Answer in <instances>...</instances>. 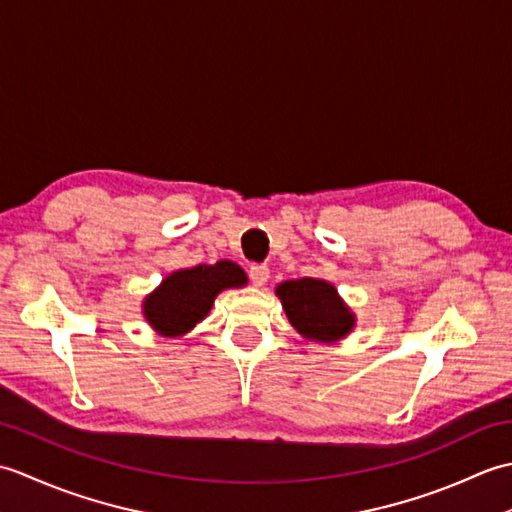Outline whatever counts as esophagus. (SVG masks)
<instances>
[{
    "instance_id": "obj_1",
    "label": "esophagus",
    "mask_w": 512,
    "mask_h": 512,
    "mask_svg": "<svg viewBox=\"0 0 512 512\" xmlns=\"http://www.w3.org/2000/svg\"><path fill=\"white\" fill-rule=\"evenodd\" d=\"M248 275H250V281H253V286L259 288L270 279V268L266 264H253L248 268Z\"/></svg>"
}]
</instances>
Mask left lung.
<instances>
[{"label":"left lung","mask_w":512,"mask_h":512,"mask_svg":"<svg viewBox=\"0 0 512 512\" xmlns=\"http://www.w3.org/2000/svg\"><path fill=\"white\" fill-rule=\"evenodd\" d=\"M286 317L306 341L336 343L356 328V314L325 279L303 277L275 288Z\"/></svg>","instance_id":"1"}]
</instances>
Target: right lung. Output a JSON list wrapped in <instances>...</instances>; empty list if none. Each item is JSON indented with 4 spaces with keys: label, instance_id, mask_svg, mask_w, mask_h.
<instances>
[{
    "label": "right lung",
    "instance_id": "add662e5",
    "mask_svg": "<svg viewBox=\"0 0 512 512\" xmlns=\"http://www.w3.org/2000/svg\"><path fill=\"white\" fill-rule=\"evenodd\" d=\"M248 277L242 266L220 259L213 266L173 270L143 301V317L156 334L180 339L211 312L215 297L228 288H244Z\"/></svg>",
    "mask_w": 512,
    "mask_h": 512
}]
</instances>
